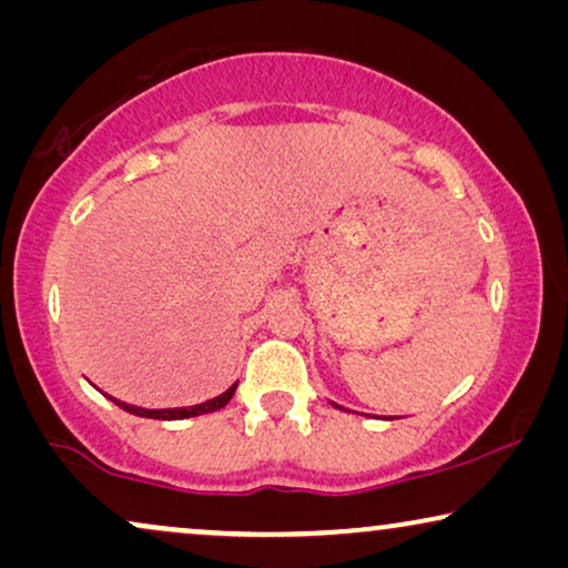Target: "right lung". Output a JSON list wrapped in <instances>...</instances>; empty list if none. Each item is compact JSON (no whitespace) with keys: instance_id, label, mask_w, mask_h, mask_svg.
Wrapping results in <instances>:
<instances>
[{"instance_id":"add662e5","label":"right lung","mask_w":568,"mask_h":568,"mask_svg":"<svg viewBox=\"0 0 568 568\" xmlns=\"http://www.w3.org/2000/svg\"><path fill=\"white\" fill-rule=\"evenodd\" d=\"M235 387L232 385L227 393L216 395V398L201 403V406H191V408H165V410H150V408H136V406H129V403H121L111 398L115 406H121L123 410H129V414L134 416H144V418H162V422H175V418H191V416H201V414H212V410H220L230 403L232 395H235Z\"/></svg>"}]
</instances>
